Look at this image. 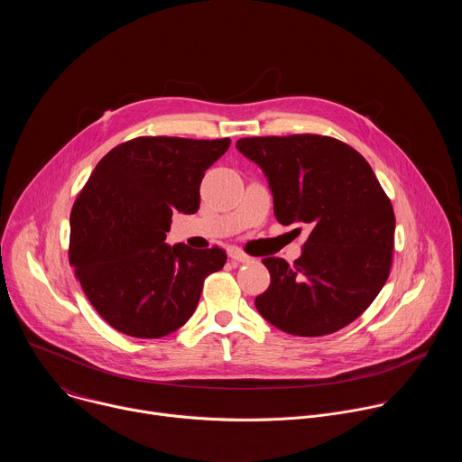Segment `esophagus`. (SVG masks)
Masks as SVG:
<instances>
[{"label":"esophagus","instance_id":"obj_1","mask_svg":"<svg viewBox=\"0 0 462 462\" xmlns=\"http://www.w3.org/2000/svg\"><path fill=\"white\" fill-rule=\"evenodd\" d=\"M228 255H230V259H234V261H237V263H248V261H252V257L248 255V254H245L241 248H237V246H230L228 248Z\"/></svg>","mask_w":462,"mask_h":462}]
</instances>
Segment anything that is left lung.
Returning <instances> with one entry per match:
<instances>
[{
  "label": "left lung",
  "instance_id": "1",
  "mask_svg": "<svg viewBox=\"0 0 462 462\" xmlns=\"http://www.w3.org/2000/svg\"><path fill=\"white\" fill-rule=\"evenodd\" d=\"M236 146L265 171L276 219L310 228L294 265L263 259L271 285L254 300L255 309L294 337L340 331L387 282L394 246L389 197L369 162L333 137H246Z\"/></svg>",
  "mask_w": 462,
  "mask_h": 462
}]
</instances>
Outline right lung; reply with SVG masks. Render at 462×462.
<instances>
[{
	"mask_svg": "<svg viewBox=\"0 0 462 462\" xmlns=\"http://www.w3.org/2000/svg\"><path fill=\"white\" fill-rule=\"evenodd\" d=\"M230 139L137 137L93 170L71 210L69 263L95 310L118 333L161 338L182 327L205 280L225 267L219 246L164 243L171 214L199 210L205 171Z\"/></svg>",
	"mask_w": 462,
	"mask_h": 462,
	"instance_id": "add662e5",
	"label": "right lung"
}]
</instances>
